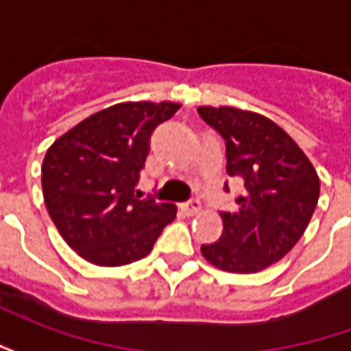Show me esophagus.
<instances>
[{
	"instance_id": "esophagus-1",
	"label": "esophagus",
	"mask_w": 351,
	"mask_h": 351,
	"mask_svg": "<svg viewBox=\"0 0 351 351\" xmlns=\"http://www.w3.org/2000/svg\"><path fill=\"white\" fill-rule=\"evenodd\" d=\"M180 208H182L184 214H188V216H195V214L201 213V201H199V199H191V201H188V203H184Z\"/></svg>"
}]
</instances>
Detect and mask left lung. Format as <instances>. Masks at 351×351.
I'll return each mask as SVG.
<instances>
[{"label": "left lung", "mask_w": 351, "mask_h": 351, "mask_svg": "<svg viewBox=\"0 0 351 351\" xmlns=\"http://www.w3.org/2000/svg\"><path fill=\"white\" fill-rule=\"evenodd\" d=\"M226 141L229 176L246 193L235 213H220L223 231L201 254L214 267L252 274L271 267L301 239L319 197V178L299 145L267 116L235 107H199ZM226 191L228 184L223 186Z\"/></svg>", "instance_id": "8db88e82"}]
</instances>
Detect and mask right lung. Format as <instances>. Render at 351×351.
<instances>
[{"label": "right lung", "mask_w": 351, "mask_h": 351, "mask_svg": "<svg viewBox=\"0 0 351 351\" xmlns=\"http://www.w3.org/2000/svg\"><path fill=\"white\" fill-rule=\"evenodd\" d=\"M180 108L173 101H125L88 116L58 137L43 160L45 205L64 241L99 267L146 258L173 203L138 199L135 186L150 135Z\"/></svg>", "instance_id": "add662e5"}]
</instances>
